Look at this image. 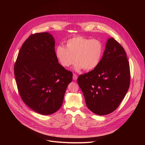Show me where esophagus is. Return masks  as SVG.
<instances>
[{"label":"esophagus","mask_w":145,"mask_h":145,"mask_svg":"<svg viewBox=\"0 0 145 145\" xmlns=\"http://www.w3.org/2000/svg\"><path fill=\"white\" fill-rule=\"evenodd\" d=\"M77 77H78V76H77V75L76 74H73V79L74 80H76L77 79Z\"/></svg>","instance_id":"1"}]
</instances>
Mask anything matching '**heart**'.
I'll use <instances>...</instances> for the list:
<instances>
[{
  "mask_svg": "<svg viewBox=\"0 0 145 145\" xmlns=\"http://www.w3.org/2000/svg\"><path fill=\"white\" fill-rule=\"evenodd\" d=\"M66 45L67 47L57 46L55 50L56 57L61 66L69 68L75 59L76 71H90L98 66L103 53V44L99 40L76 36L69 39Z\"/></svg>",
  "mask_w": 145,
  "mask_h": 145,
  "instance_id": "obj_1",
  "label": "heart"
}]
</instances>
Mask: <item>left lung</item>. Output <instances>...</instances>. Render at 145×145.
I'll return each instance as SVG.
<instances>
[{"mask_svg": "<svg viewBox=\"0 0 145 145\" xmlns=\"http://www.w3.org/2000/svg\"><path fill=\"white\" fill-rule=\"evenodd\" d=\"M77 82L92 112L105 115L115 111L130 84L129 63L122 46L114 38H109L98 66L80 75Z\"/></svg>", "mask_w": 145, "mask_h": 145, "instance_id": "8db88e82", "label": "left lung"}]
</instances>
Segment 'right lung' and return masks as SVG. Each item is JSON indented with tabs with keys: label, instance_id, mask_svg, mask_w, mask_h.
<instances>
[{
	"label": "right lung",
	"instance_id": "add662e5",
	"mask_svg": "<svg viewBox=\"0 0 145 145\" xmlns=\"http://www.w3.org/2000/svg\"><path fill=\"white\" fill-rule=\"evenodd\" d=\"M54 46L50 34H32L23 44L14 65L20 97L31 110L45 115L60 108L73 77L58 63Z\"/></svg>",
	"mask_w": 145,
	"mask_h": 145
}]
</instances>
